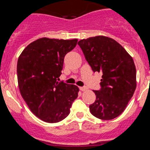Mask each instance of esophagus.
Instances as JSON below:
<instances>
[{
    "mask_svg": "<svg viewBox=\"0 0 150 150\" xmlns=\"http://www.w3.org/2000/svg\"><path fill=\"white\" fill-rule=\"evenodd\" d=\"M80 90H81V91H83V92L86 91V90H88V88H87V87H80Z\"/></svg>",
    "mask_w": 150,
    "mask_h": 150,
    "instance_id": "34e87169",
    "label": "esophagus"
}]
</instances>
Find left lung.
Masks as SVG:
<instances>
[{
    "label": "left lung",
    "instance_id": "left-lung-1",
    "mask_svg": "<svg viewBox=\"0 0 150 150\" xmlns=\"http://www.w3.org/2000/svg\"><path fill=\"white\" fill-rule=\"evenodd\" d=\"M93 72H102L101 89L93 90L96 100L90 105L91 114L103 120L120 115L137 86L136 67L131 55L114 39L103 35L78 42Z\"/></svg>",
    "mask_w": 150,
    "mask_h": 150
}]
</instances>
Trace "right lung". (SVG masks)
I'll list each match as a JSON object with an SVG mask.
<instances>
[{
  "label": "right lung",
  "instance_id": "right-lung-1",
  "mask_svg": "<svg viewBox=\"0 0 150 150\" xmlns=\"http://www.w3.org/2000/svg\"><path fill=\"white\" fill-rule=\"evenodd\" d=\"M78 39L42 38L30 43L18 60V83L21 96L30 111L41 120L56 123L70 112L79 88L58 82L64 57Z\"/></svg>",
  "mask_w": 150,
  "mask_h": 150
}]
</instances>
